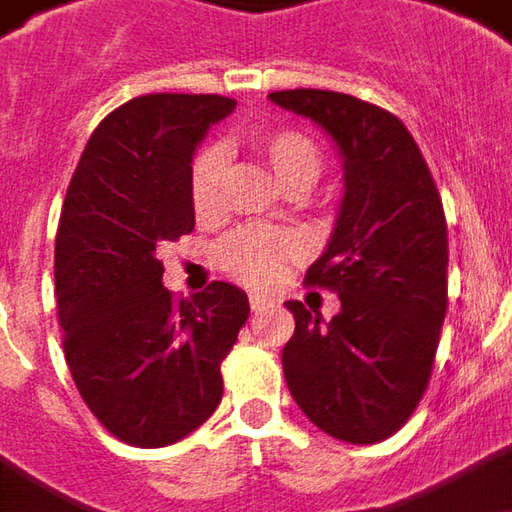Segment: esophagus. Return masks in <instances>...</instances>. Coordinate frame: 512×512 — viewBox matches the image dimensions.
Segmentation results:
<instances>
[{
    "label": "esophagus",
    "instance_id": "obj_1",
    "mask_svg": "<svg viewBox=\"0 0 512 512\" xmlns=\"http://www.w3.org/2000/svg\"><path fill=\"white\" fill-rule=\"evenodd\" d=\"M264 306H270V298H267V295H259V292H253V295H250V309H253V312H262Z\"/></svg>",
    "mask_w": 512,
    "mask_h": 512
}]
</instances>
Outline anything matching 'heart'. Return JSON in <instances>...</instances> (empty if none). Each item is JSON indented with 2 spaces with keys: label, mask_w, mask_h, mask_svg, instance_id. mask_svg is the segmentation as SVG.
Segmentation results:
<instances>
[{
  "label": "heart",
  "mask_w": 512,
  "mask_h": 512,
  "mask_svg": "<svg viewBox=\"0 0 512 512\" xmlns=\"http://www.w3.org/2000/svg\"><path fill=\"white\" fill-rule=\"evenodd\" d=\"M253 150L262 155L284 192L309 189L320 175L323 158L317 144L301 130H262L253 136ZM189 200L197 222L220 220L225 211V153L222 147L200 150L189 169ZM301 253L298 239L278 231H239L225 239L220 264L250 287L276 284L287 264Z\"/></svg>",
  "instance_id": "heart-1"
}]
</instances>
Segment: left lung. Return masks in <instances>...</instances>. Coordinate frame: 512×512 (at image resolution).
Returning a JSON list of instances; mask_svg holds the SVG:
<instances>
[{
	"instance_id": "obj_1",
	"label": "left lung",
	"mask_w": 512,
	"mask_h": 512,
	"mask_svg": "<svg viewBox=\"0 0 512 512\" xmlns=\"http://www.w3.org/2000/svg\"><path fill=\"white\" fill-rule=\"evenodd\" d=\"M312 119L343 161V200L306 284L340 295L323 320L287 301L295 334L281 365L295 404L326 435L379 443L424 396L446 317L449 239L438 186L401 119L340 91H273Z\"/></svg>"
}]
</instances>
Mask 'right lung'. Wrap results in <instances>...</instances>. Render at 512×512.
<instances>
[{
  "instance_id": "add662e5",
  "label": "right lung",
  "mask_w": 512,
  "mask_h": 512,
  "mask_svg": "<svg viewBox=\"0 0 512 512\" xmlns=\"http://www.w3.org/2000/svg\"><path fill=\"white\" fill-rule=\"evenodd\" d=\"M236 108L220 94H147L91 133L63 200L55 292L63 354L88 410L114 438L158 449L206 424L248 295L214 281L192 301L161 284L158 250L195 228L197 144Z\"/></svg>"
}]
</instances>
